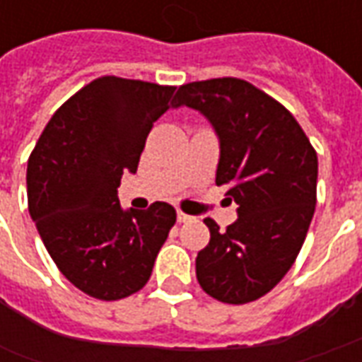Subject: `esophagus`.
Listing matches in <instances>:
<instances>
[{"label": "esophagus", "mask_w": 362, "mask_h": 362, "mask_svg": "<svg viewBox=\"0 0 362 362\" xmlns=\"http://www.w3.org/2000/svg\"><path fill=\"white\" fill-rule=\"evenodd\" d=\"M176 219H178V223H189L194 217H192V215H186V213L178 211L176 213Z\"/></svg>", "instance_id": "esophagus-1"}]
</instances>
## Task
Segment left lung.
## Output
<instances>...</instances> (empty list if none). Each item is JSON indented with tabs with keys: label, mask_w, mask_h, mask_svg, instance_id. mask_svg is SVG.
<instances>
[{
	"label": "left lung",
	"mask_w": 362,
	"mask_h": 362,
	"mask_svg": "<svg viewBox=\"0 0 362 362\" xmlns=\"http://www.w3.org/2000/svg\"><path fill=\"white\" fill-rule=\"evenodd\" d=\"M199 110L219 135L217 186H227L238 219L196 258L205 293L246 304L267 295L295 264L316 207L318 157L295 116L236 77L194 81L178 89L176 106Z\"/></svg>",
	"instance_id": "1"
}]
</instances>
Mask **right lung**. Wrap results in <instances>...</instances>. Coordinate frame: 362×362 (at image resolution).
<instances>
[{"label": "right lung", "mask_w": 362, "mask_h": 362, "mask_svg": "<svg viewBox=\"0 0 362 362\" xmlns=\"http://www.w3.org/2000/svg\"><path fill=\"white\" fill-rule=\"evenodd\" d=\"M176 87L98 77L59 106L28 157V213L58 269L85 295L119 300L149 281L176 223L173 205L119 207L151 127Z\"/></svg>", "instance_id": "1"}]
</instances>
